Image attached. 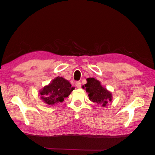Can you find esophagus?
I'll list each match as a JSON object with an SVG mask.
<instances>
[{"mask_svg":"<svg viewBox=\"0 0 155 155\" xmlns=\"http://www.w3.org/2000/svg\"><path fill=\"white\" fill-rule=\"evenodd\" d=\"M76 86L77 88H80L81 87V83L80 81H77L76 83Z\"/></svg>","mask_w":155,"mask_h":155,"instance_id":"1","label":"esophagus"}]
</instances>
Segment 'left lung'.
I'll list each match as a JSON object with an SVG mask.
<instances>
[{
    "instance_id": "left-lung-1",
    "label": "left lung",
    "mask_w": 155,
    "mask_h": 155,
    "mask_svg": "<svg viewBox=\"0 0 155 155\" xmlns=\"http://www.w3.org/2000/svg\"><path fill=\"white\" fill-rule=\"evenodd\" d=\"M87 83L82 87L85 88L86 92H88L89 100L103 107H105L108 101H111L112 94L103 87L99 81L90 78L87 79Z\"/></svg>"
}]
</instances>
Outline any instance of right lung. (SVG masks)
Instances as JSON below:
<instances>
[{"label":"right lung","instance_id":"1","mask_svg":"<svg viewBox=\"0 0 155 155\" xmlns=\"http://www.w3.org/2000/svg\"><path fill=\"white\" fill-rule=\"evenodd\" d=\"M74 88L67 79L62 77L55 78L48 85L45 86L39 92L41 99L48 105H54L58 102H63L67 97Z\"/></svg>","mask_w":155,"mask_h":155}]
</instances>
